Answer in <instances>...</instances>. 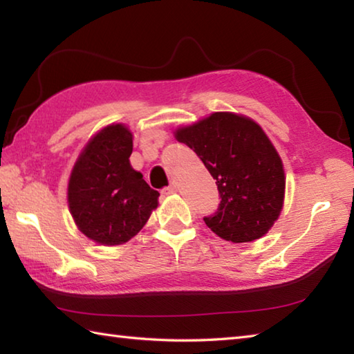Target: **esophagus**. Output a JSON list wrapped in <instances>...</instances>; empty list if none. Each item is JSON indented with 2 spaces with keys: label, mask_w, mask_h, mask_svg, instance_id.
I'll return each instance as SVG.
<instances>
[{
  "label": "esophagus",
  "mask_w": 354,
  "mask_h": 354,
  "mask_svg": "<svg viewBox=\"0 0 354 354\" xmlns=\"http://www.w3.org/2000/svg\"><path fill=\"white\" fill-rule=\"evenodd\" d=\"M162 192H163V194H166V196L174 194V192H177V185L176 183H171L169 186H166V188H163Z\"/></svg>",
  "instance_id": "obj_1"
}]
</instances>
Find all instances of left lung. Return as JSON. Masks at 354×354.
Wrapping results in <instances>:
<instances>
[{
    "label": "left lung",
    "instance_id": "8db88e82",
    "mask_svg": "<svg viewBox=\"0 0 354 354\" xmlns=\"http://www.w3.org/2000/svg\"><path fill=\"white\" fill-rule=\"evenodd\" d=\"M180 143L196 152L216 185L220 203L203 217L228 242H252L268 232L281 214L283 165L262 128L252 120L216 112L176 131Z\"/></svg>",
    "mask_w": 354,
    "mask_h": 354
}]
</instances>
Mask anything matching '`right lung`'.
Listing matches in <instances>:
<instances>
[{"label":"right lung","instance_id":"right-lung-1","mask_svg":"<svg viewBox=\"0 0 354 354\" xmlns=\"http://www.w3.org/2000/svg\"><path fill=\"white\" fill-rule=\"evenodd\" d=\"M132 134L123 124L106 126L86 145L73 166L68 202L84 236L102 245L134 237L157 208L158 192L132 169Z\"/></svg>","mask_w":354,"mask_h":354}]
</instances>
